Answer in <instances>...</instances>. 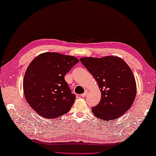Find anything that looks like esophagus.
Returning a JSON list of instances; mask_svg holds the SVG:
<instances>
[{
  "label": "esophagus",
  "mask_w": 156,
  "mask_h": 156,
  "mask_svg": "<svg viewBox=\"0 0 156 156\" xmlns=\"http://www.w3.org/2000/svg\"><path fill=\"white\" fill-rule=\"evenodd\" d=\"M87 94H88V92L86 91L85 93H83L82 95H81V97H82V98H85V97H86V95H87Z\"/></svg>",
  "instance_id": "esophagus-1"
}]
</instances>
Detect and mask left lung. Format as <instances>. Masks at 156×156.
<instances>
[{
  "instance_id": "8db88e82",
  "label": "left lung",
  "mask_w": 156,
  "mask_h": 156,
  "mask_svg": "<svg viewBox=\"0 0 156 156\" xmlns=\"http://www.w3.org/2000/svg\"><path fill=\"white\" fill-rule=\"evenodd\" d=\"M80 60L100 88V101L92 108L94 115L105 121L123 115L131 108L137 92L133 74L127 63L115 56Z\"/></svg>"
}]
</instances>
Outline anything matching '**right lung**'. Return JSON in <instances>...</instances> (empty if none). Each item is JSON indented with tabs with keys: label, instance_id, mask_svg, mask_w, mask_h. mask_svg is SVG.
Returning <instances> with one entry per match:
<instances>
[{
	"label": "right lung",
	"instance_id": "add662e5",
	"mask_svg": "<svg viewBox=\"0 0 156 156\" xmlns=\"http://www.w3.org/2000/svg\"><path fill=\"white\" fill-rule=\"evenodd\" d=\"M79 61L73 56L45 52L30 63L23 78L24 95L39 115L55 119L70 111L76 97L64 76Z\"/></svg>",
	"mask_w": 156,
	"mask_h": 156
}]
</instances>
